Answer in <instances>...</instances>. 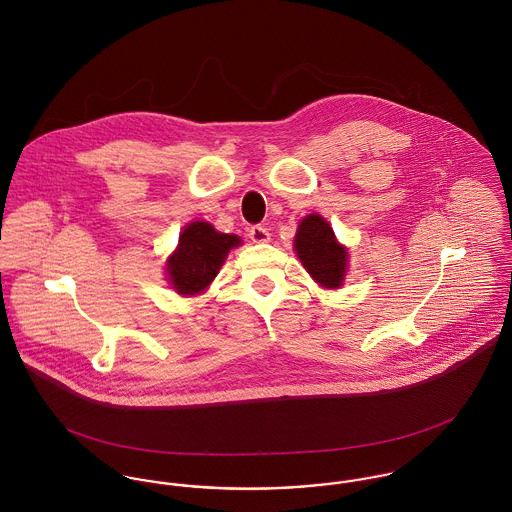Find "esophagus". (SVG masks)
<instances>
[{"mask_svg":"<svg viewBox=\"0 0 512 512\" xmlns=\"http://www.w3.org/2000/svg\"><path fill=\"white\" fill-rule=\"evenodd\" d=\"M248 236H250L252 242H256V244H264V242L270 240V230H268L266 226H262V224H256V226H252V228L248 230Z\"/></svg>","mask_w":512,"mask_h":512,"instance_id":"obj_1","label":"esophagus"}]
</instances>
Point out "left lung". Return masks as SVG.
<instances>
[{"mask_svg":"<svg viewBox=\"0 0 512 512\" xmlns=\"http://www.w3.org/2000/svg\"><path fill=\"white\" fill-rule=\"evenodd\" d=\"M295 252L323 288H341L347 270V250L335 240L333 228L319 215H309L301 220L295 234Z\"/></svg>","mask_w":512,"mask_h":512,"instance_id":"8db88e82","label":"left lung"}]
</instances>
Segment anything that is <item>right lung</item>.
<instances>
[{
	"label": "right lung",
	"mask_w": 512,
	"mask_h": 512,
	"mask_svg": "<svg viewBox=\"0 0 512 512\" xmlns=\"http://www.w3.org/2000/svg\"><path fill=\"white\" fill-rule=\"evenodd\" d=\"M238 244V236L217 232L209 222H191L179 236L175 254L167 260L169 282L183 295L203 292L219 274L228 250Z\"/></svg>",
	"instance_id": "add662e5"
}]
</instances>
